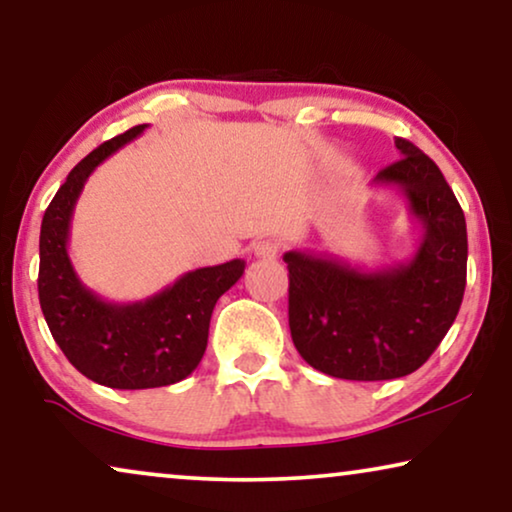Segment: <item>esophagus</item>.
I'll list each match as a JSON object with an SVG mask.
<instances>
[{
    "label": "esophagus",
    "instance_id": "obj_1",
    "mask_svg": "<svg viewBox=\"0 0 512 512\" xmlns=\"http://www.w3.org/2000/svg\"><path fill=\"white\" fill-rule=\"evenodd\" d=\"M279 249H282V244L275 237H265V240H258L254 244V254L258 258H263V261H272V258L279 256Z\"/></svg>",
    "mask_w": 512,
    "mask_h": 512
}]
</instances>
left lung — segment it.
I'll return each mask as SVG.
<instances>
[{"label":"left lung","instance_id":"obj_1","mask_svg":"<svg viewBox=\"0 0 512 512\" xmlns=\"http://www.w3.org/2000/svg\"><path fill=\"white\" fill-rule=\"evenodd\" d=\"M401 160L375 186L408 200L422 242L405 263L366 270L333 256L286 251L289 328L298 354L340 380L377 382L415 373L457 319L466 289V219L433 160L396 137Z\"/></svg>","mask_w":512,"mask_h":512}]
</instances>
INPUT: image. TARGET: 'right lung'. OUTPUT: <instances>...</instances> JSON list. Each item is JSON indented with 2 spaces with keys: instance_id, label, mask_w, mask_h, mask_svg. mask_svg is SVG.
Returning a JSON list of instances; mask_svg holds the SVG:
<instances>
[{
  "instance_id": "right-lung-1",
  "label": "right lung",
  "mask_w": 512,
  "mask_h": 512,
  "mask_svg": "<svg viewBox=\"0 0 512 512\" xmlns=\"http://www.w3.org/2000/svg\"><path fill=\"white\" fill-rule=\"evenodd\" d=\"M146 125H135L90 151L58 188L39 235V303L53 340L88 380L111 389H153L184 380L207 349L214 305L244 272L235 258L191 270L156 296L109 303L83 286L67 254L76 200L95 167Z\"/></svg>"
}]
</instances>
